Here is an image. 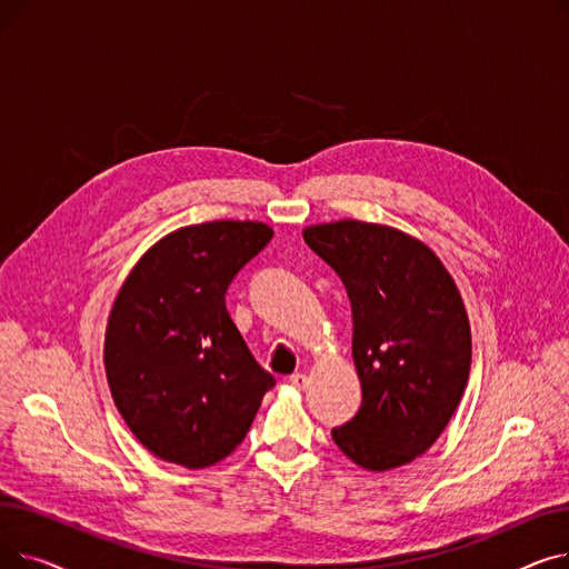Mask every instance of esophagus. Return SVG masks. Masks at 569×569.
<instances>
[{
	"label": "esophagus",
	"instance_id": "obj_1",
	"mask_svg": "<svg viewBox=\"0 0 569 569\" xmlns=\"http://www.w3.org/2000/svg\"><path fill=\"white\" fill-rule=\"evenodd\" d=\"M288 382L295 387V390H305V387L309 385V378H307V373H292L288 378Z\"/></svg>",
	"mask_w": 569,
	"mask_h": 569
}]
</instances>
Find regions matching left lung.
I'll return each instance as SVG.
<instances>
[{
	"instance_id": "1",
	"label": "left lung",
	"mask_w": 569,
	"mask_h": 569,
	"mask_svg": "<svg viewBox=\"0 0 569 569\" xmlns=\"http://www.w3.org/2000/svg\"><path fill=\"white\" fill-rule=\"evenodd\" d=\"M352 307L362 406L332 429L339 450L373 472L422 457L445 431L470 373V322L440 258L403 230L367 221L305 228Z\"/></svg>"
}]
</instances>
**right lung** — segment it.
Segmentation results:
<instances>
[{
  "label": "right lung",
  "instance_id": "obj_1",
  "mask_svg": "<svg viewBox=\"0 0 569 569\" xmlns=\"http://www.w3.org/2000/svg\"><path fill=\"white\" fill-rule=\"evenodd\" d=\"M272 237L260 221L172 230L114 297L103 343L110 395L131 433L168 463L198 470L226 459L274 387L226 309L230 281Z\"/></svg>",
  "mask_w": 569,
  "mask_h": 569
}]
</instances>
